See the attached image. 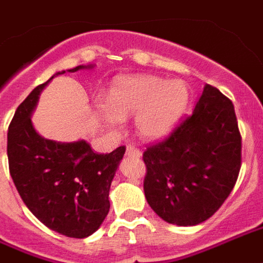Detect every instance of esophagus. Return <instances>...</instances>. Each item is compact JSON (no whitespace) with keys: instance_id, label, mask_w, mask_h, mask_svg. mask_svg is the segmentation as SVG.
Masks as SVG:
<instances>
[{"instance_id":"esophagus-1","label":"esophagus","mask_w":263,"mask_h":263,"mask_svg":"<svg viewBox=\"0 0 263 263\" xmlns=\"http://www.w3.org/2000/svg\"><path fill=\"white\" fill-rule=\"evenodd\" d=\"M126 155L129 158H140L141 157V151L137 149V148H134L133 145H129V147L126 148Z\"/></svg>"}]
</instances>
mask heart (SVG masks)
I'll list each match as a JSON object with an SVG mask.
<instances>
[{
  "label": "heart",
  "instance_id": "heart-1",
  "mask_svg": "<svg viewBox=\"0 0 263 263\" xmlns=\"http://www.w3.org/2000/svg\"><path fill=\"white\" fill-rule=\"evenodd\" d=\"M190 102V88L180 79L140 74L122 78L114 84L109 102L97 104L104 122L119 127L136 116L137 133L145 140H162L176 129Z\"/></svg>",
  "mask_w": 263,
  "mask_h": 263
}]
</instances>
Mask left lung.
I'll use <instances>...</instances> for the list:
<instances>
[{
  "label": "left lung",
  "instance_id": "obj_1",
  "mask_svg": "<svg viewBox=\"0 0 263 263\" xmlns=\"http://www.w3.org/2000/svg\"><path fill=\"white\" fill-rule=\"evenodd\" d=\"M144 194L177 226L199 224L220 208L241 167V136L232 101L205 84L189 116L165 141L147 148Z\"/></svg>",
  "mask_w": 263,
  "mask_h": 263
}]
</instances>
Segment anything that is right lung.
Masks as SVG:
<instances>
[{
    "label": "right lung",
    "mask_w": 263,
    "mask_h": 263,
    "mask_svg": "<svg viewBox=\"0 0 263 263\" xmlns=\"http://www.w3.org/2000/svg\"><path fill=\"white\" fill-rule=\"evenodd\" d=\"M80 65L68 72L92 69ZM35 87L17 106L8 129L11 177L31 214L51 230L73 238L97 232L109 212V189L126 148L96 154L86 140L44 139L33 126L41 91L58 74Z\"/></svg>",
    "instance_id": "right-lung-1"
}]
</instances>
